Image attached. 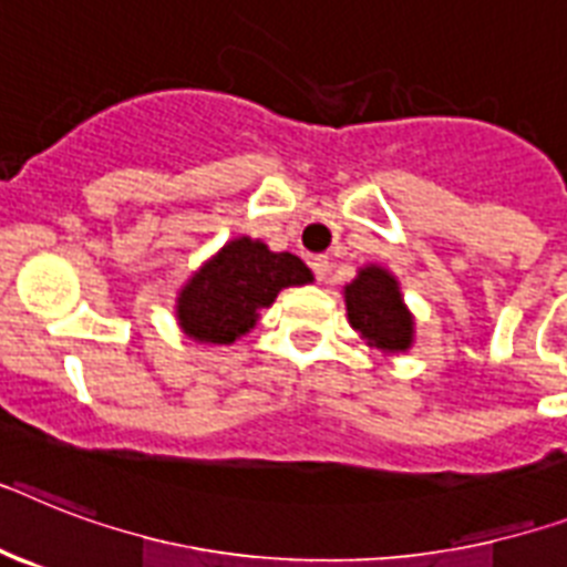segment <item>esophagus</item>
<instances>
[{
    "mask_svg": "<svg viewBox=\"0 0 567 567\" xmlns=\"http://www.w3.org/2000/svg\"><path fill=\"white\" fill-rule=\"evenodd\" d=\"M311 270H315L317 282H326V276H329V259H326V256L311 259Z\"/></svg>",
    "mask_w": 567,
    "mask_h": 567,
    "instance_id": "1",
    "label": "esophagus"
}]
</instances>
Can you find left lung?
Segmentation results:
<instances>
[{
    "label": "left lung",
    "instance_id": "obj_1",
    "mask_svg": "<svg viewBox=\"0 0 567 567\" xmlns=\"http://www.w3.org/2000/svg\"><path fill=\"white\" fill-rule=\"evenodd\" d=\"M349 323L381 352H404L413 343V320L399 293V282L388 270L363 268L347 285Z\"/></svg>",
    "mask_w": 567,
    "mask_h": 567
}]
</instances>
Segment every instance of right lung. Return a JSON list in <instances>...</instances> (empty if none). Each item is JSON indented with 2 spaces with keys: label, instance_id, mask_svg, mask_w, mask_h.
Wrapping results in <instances>:
<instances>
[{
  "label": "right lung",
  "instance_id": "obj_1",
  "mask_svg": "<svg viewBox=\"0 0 567 567\" xmlns=\"http://www.w3.org/2000/svg\"><path fill=\"white\" fill-rule=\"evenodd\" d=\"M306 282L311 270L293 252H270L261 241L236 238L179 291V326L200 343H233L282 288Z\"/></svg>",
  "mask_w": 567,
  "mask_h": 567
}]
</instances>
